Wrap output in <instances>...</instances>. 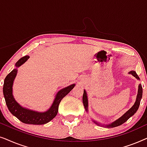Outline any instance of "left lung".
Instances as JSON below:
<instances>
[{"instance_id": "1", "label": "left lung", "mask_w": 147, "mask_h": 147, "mask_svg": "<svg viewBox=\"0 0 147 147\" xmlns=\"http://www.w3.org/2000/svg\"><path fill=\"white\" fill-rule=\"evenodd\" d=\"M129 74H131L132 76H134L136 78H137L138 80H139V77H138L137 74L134 71H131L129 72ZM142 88L141 85L138 86V94H137V97H136V100L135 102V103L133 105V106L130 108V110H128L127 112H126L125 114H124L123 116H121L119 119L116 120L115 122H112V123L108 124V125H105L106 127H110V128H114V127H116V126H118L121 124H124V122L127 121V120L129 119V118L131 117L132 115H134V114L136 113V112L137 111V110L138 109V107H139L140 105V100L142 98ZM82 100H83V104L84 107H85L86 111H88V96H87V94H86V92L84 90V94H83V98H82ZM96 124H98V125H100L99 124L97 123L96 122H94Z\"/></svg>"}]
</instances>
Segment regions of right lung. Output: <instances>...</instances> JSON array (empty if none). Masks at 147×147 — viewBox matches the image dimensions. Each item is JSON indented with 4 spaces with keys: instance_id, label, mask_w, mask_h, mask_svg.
Returning <instances> with one entry per match:
<instances>
[{
    "instance_id": "obj_1",
    "label": "right lung",
    "mask_w": 147,
    "mask_h": 147,
    "mask_svg": "<svg viewBox=\"0 0 147 147\" xmlns=\"http://www.w3.org/2000/svg\"><path fill=\"white\" fill-rule=\"evenodd\" d=\"M29 58V55L24 56L21 57L15 64L17 67H19L22 64L25 63ZM17 73V69H14L13 71L8 74L5 78L3 85V94L5 98V102L9 111L16 116L18 119L22 122L25 124H37L41 125L47 123L55 117L58 112L59 104L61 100L73 89L75 84L70 85L67 88H63L58 92L54 102L51 108L45 112H37L33 110H30L21 107L15 100L13 96V84L15 78Z\"/></svg>"
}]
</instances>
